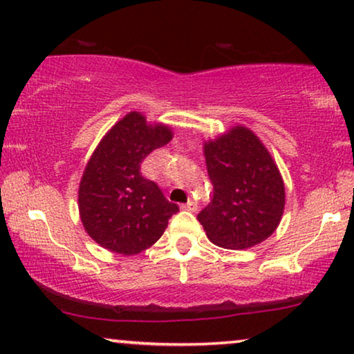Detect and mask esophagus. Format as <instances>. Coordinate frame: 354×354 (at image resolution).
Instances as JSON below:
<instances>
[{
	"mask_svg": "<svg viewBox=\"0 0 354 354\" xmlns=\"http://www.w3.org/2000/svg\"><path fill=\"white\" fill-rule=\"evenodd\" d=\"M196 203L195 201H188L185 205H182V209H187V211H196Z\"/></svg>",
	"mask_w": 354,
	"mask_h": 354,
	"instance_id": "34e87169",
	"label": "esophagus"
}]
</instances>
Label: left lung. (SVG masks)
Wrapping results in <instances>:
<instances>
[{
  "mask_svg": "<svg viewBox=\"0 0 354 354\" xmlns=\"http://www.w3.org/2000/svg\"><path fill=\"white\" fill-rule=\"evenodd\" d=\"M212 200L200 214L207 239L245 250L274 234L285 206V187L268 148L250 129H230L205 143Z\"/></svg>",
  "mask_w": 354,
  "mask_h": 354,
  "instance_id": "8db88e82",
  "label": "left lung"
}]
</instances>
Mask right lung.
I'll return each mask as SVG.
<instances>
[{
	"instance_id": "right-lung-1",
	"label": "right lung",
	"mask_w": 354,
	"mask_h": 354,
	"mask_svg": "<svg viewBox=\"0 0 354 354\" xmlns=\"http://www.w3.org/2000/svg\"><path fill=\"white\" fill-rule=\"evenodd\" d=\"M171 140L167 125L148 124L132 111L96 147L80 180L79 212L86 234L100 246L132 256L161 239L178 206L142 176L140 166Z\"/></svg>"
}]
</instances>
